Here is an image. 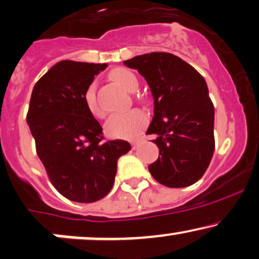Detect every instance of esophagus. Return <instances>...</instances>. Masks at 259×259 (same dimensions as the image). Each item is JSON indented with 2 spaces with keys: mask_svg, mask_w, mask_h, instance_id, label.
I'll use <instances>...</instances> for the list:
<instances>
[{
  "mask_svg": "<svg viewBox=\"0 0 259 259\" xmlns=\"http://www.w3.org/2000/svg\"><path fill=\"white\" fill-rule=\"evenodd\" d=\"M140 143H142V139L136 140V142H132V149H133V150H136V149L138 148V146H139Z\"/></svg>",
  "mask_w": 259,
  "mask_h": 259,
  "instance_id": "1",
  "label": "esophagus"
}]
</instances>
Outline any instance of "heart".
<instances>
[{
  "label": "heart",
  "mask_w": 259,
  "mask_h": 259,
  "mask_svg": "<svg viewBox=\"0 0 259 259\" xmlns=\"http://www.w3.org/2000/svg\"><path fill=\"white\" fill-rule=\"evenodd\" d=\"M111 81L119 85L123 90L135 92L138 88V79L135 73L130 69L119 67L109 73ZM84 101L89 113L95 117L103 116V110L98 107L96 100V85L91 84L85 92ZM148 124V116L144 111L132 109L123 113H115L111 115L104 124L105 135L110 138L132 139L139 135V132Z\"/></svg>",
  "instance_id": "1"
}]
</instances>
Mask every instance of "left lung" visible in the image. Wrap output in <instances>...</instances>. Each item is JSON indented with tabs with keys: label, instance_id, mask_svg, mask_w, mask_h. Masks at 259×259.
Listing matches in <instances>:
<instances>
[{
	"label": "left lung",
	"instance_id": "left-lung-1",
	"mask_svg": "<svg viewBox=\"0 0 259 259\" xmlns=\"http://www.w3.org/2000/svg\"><path fill=\"white\" fill-rule=\"evenodd\" d=\"M144 76L154 97V117L146 133L159 149L149 165L156 181L167 187L197 183L215 149V109L205 79L192 66L169 53H150L123 61Z\"/></svg>",
	"mask_w": 259,
	"mask_h": 259
}]
</instances>
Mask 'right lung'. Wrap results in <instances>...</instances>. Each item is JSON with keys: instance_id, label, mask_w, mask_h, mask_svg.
Returning <instances> with one entry per match:
<instances>
[{"instance_id": "right-lung-1", "label": "right lung", "mask_w": 259, "mask_h": 259, "mask_svg": "<svg viewBox=\"0 0 259 259\" xmlns=\"http://www.w3.org/2000/svg\"><path fill=\"white\" fill-rule=\"evenodd\" d=\"M107 63L57 62L32 90L27 123L54 187L67 199L92 203L110 192L126 140L102 143V127L84 96Z\"/></svg>"}]
</instances>
